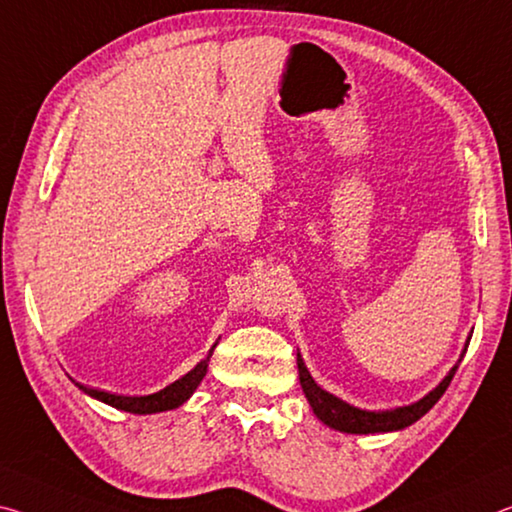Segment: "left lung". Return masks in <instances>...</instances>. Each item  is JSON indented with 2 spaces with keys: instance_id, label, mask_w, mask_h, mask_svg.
<instances>
[{
  "instance_id": "left-lung-1",
  "label": "left lung",
  "mask_w": 512,
  "mask_h": 512,
  "mask_svg": "<svg viewBox=\"0 0 512 512\" xmlns=\"http://www.w3.org/2000/svg\"><path fill=\"white\" fill-rule=\"evenodd\" d=\"M469 340L472 338H467L465 349H463V354H460L458 363L465 356ZM458 363L451 367L449 374L438 385H435L429 395H424L420 401H415V404L388 408V410H363V408L347 404V401H342L340 397H335V395H331V392L320 388V385H317L311 376V372H308L304 358H301V354H297L301 390H304V395L308 399V404H311L317 420L329 426V429L342 431V433H356V435L401 431V429H406V426L415 424L420 417H424L435 404H438V399L442 395H445V390L449 388V383H451V379H454V374L458 370Z\"/></svg>"
}]
</instances>
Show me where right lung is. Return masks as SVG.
<instances>
[{
    "mask_svg": "<svg viewBox=\"0 0 512 512\" xmlns=\"http://www.w3.org/2000/svg\"><path fill=\"white\" fill-rule=\"evenodd\" d=\"M215 345H217V342H215ZM215 345L211 347V351H208V356L204 360H199V363L192 367L188 374H183L181 379H177L170 385H165L163 390L154 392V395L124 397V395H111V392H102V390H92V388H86V385H79V383L77 385H79V390L86 392L88 397L104 401V404L113 406L117 410H127V413H133V415L163 413V410L179 408L181 404H186V401L192 397V392L197 390V385L206 376L208 360H211V356H213Z\"/></svg>",
    "mask_w": 512,
    "mask_h": 512,
    "instance_id": "right-lung-1",
    "label": "right lung"
}]
</instances>
